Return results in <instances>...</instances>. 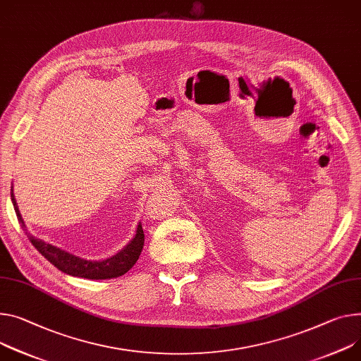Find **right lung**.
<instances>
[{
	"label": "right lung",
	"mask_w": 361,
	"mask_h": 361,
	"mask_svg": "<svg viewBox=\"0 0 361 361\" xmlns=\"http://www.w3.org/2000/svg\"><path fill=\"white\" fill-rule=\"evenodd\" d=\"M11 201H13L17 218L21 223V227L24 228L23 218L20 215L13 192H11ZM29 238H30L32 244L36 247V250L44 259H47L54 267L59 269L61 271H63L66 274L76 276V277H85V279H113V277L123 276L135 264L138 257H140V253H142L143 245H145V233H143V227L140 224H138V227H137L135 237L123 248L120 253H117L116 256L109 257L106 260H102V262H90V260L79 259V257H76L68 252H63V250H61V248L54 247L49 243H44L30 234H29Z\"/></svg>",
	"instance_id": "add662e5"
}]
</instances>
